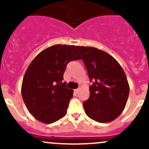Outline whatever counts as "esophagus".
<instances>
[{
	"label": "esophagus",
	"mask_w": 149,
	"mask_h": 149,
	"mask_svg": "<svg viewBox=\"0 0 149 149\" xmlns=\"http://www.w3.org/2000/svg\"><path fill=\"white\" fill-rule=\"evenodd\" d=\"M78 91H79V89H76V90H74V92L76 94H77L78 92Z\"/></svg>",
	"instance_id": "34e87169"
}]
</instances>
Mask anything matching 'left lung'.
<instances>
[{"label":"left lung","mask_w":149,"mask_h":149,"mask_svg":"<svg viewBox=\"0 0 149 149\" xmlns=\"http://www.w3.org/2000/svg\"><path fill=\"white\" fill-rule=\"evenodd\" d=\"M90 81V97L83 103L85 113L99 123L117 118L129 96L127 77L119 63L107 52L95 47L76 46Z\"/></svg>","instance_id":"8db88e82"}]
</instances>
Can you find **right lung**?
I'll use <instances>...</instances> for the list:
<instances>
[{"label":"right lung","mask_w":149,"mask_h":149,"mask_svg":"<svg viewBox=\"0 0 149 149\" xmlns=\"http://www.w3.org/2000/svg\"><path fill=\"white\" fill-rule=\"evenodd\" d=\"M81 59L75 45H54L40 52L27 68L22 95L27 109L38 120L49 124L66 115L73 91L62 83L66 65Z\"/></svg>","instance_id":"obj_1"}]
</instances>
